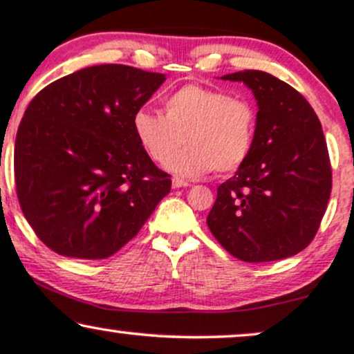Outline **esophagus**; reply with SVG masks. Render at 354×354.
<instances>
[{
    "instance_id": "obj_1",
    "label": "esophagus",
    "mask_w": 354,
    "mask_h": 354,
    "mask_svg": "<svg viewBox=\"0 0 354 354\" xmlns=\"http://www.w3.org/2000/svg\"><path fill=\"white\" fill-rule=\"evenodd\" d=\"M173 188H188V186H191L189 181H185L181 180V178H173Z\"/></svg>"
}]
</instances>
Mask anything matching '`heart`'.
<instances>
[{
  "mask_svg": "<svg viewBox=\"0 0 354 354\" xmlns=\"http://www.w3.org/2000/svg\"><path fill=\"white\" fill-rule=\"evenodd\" d=\"M165 115L140 108L131 120L143 151L163 163L180 140L187 146L166 162L178 176L238 171L253 151L258 113L250 100L223 89L186 84L166 96Z\"/></svg>",
  "mask_w": 354,
  "mask_h": 354,
  "instance_id": "obj_1",
  "label": "heart"
}]
</instances>
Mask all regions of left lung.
Here are the masks:
<instances>
[{
	"label": "left lung",
	"mask_w": 354,
	"mask_h": 354,
	"mask_svg": "<svg viewBox=\"0 0 354 354\" xmlns=\"http://www.w3.org/2000/svg\"><path fill=\"white\" fill-rule=\"evenodd\" d=\"M243 81L258 101L253 151L218 186L208 228L246 263H266L303 251L318 233L331 194V163L321 123L293 86L270 73L223 76Z\"/></svg>",
	"instance_id": "left-lung-1"
}]
</instances>
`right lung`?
I'll list each match as a JSON object with an SVG mask.
<instances>
[{
  "mask_svg": "<svg viewBox=\"0 0 354 354\" xmlns=\"http://www.w3.org/2000/svg\"><path fill=\"white\" fill-rule=\"evenodd\" d=\"M163 81L161 73L98 64L53 81L28 104L15 143L16 194L51 251L108 258L171 191V176L131 126Z\"/></svg>",
  "mask_w": 354,
  "mask_h": 354,
  "instance_id": "1",
  "label": "right lung"
}]
</instances>
